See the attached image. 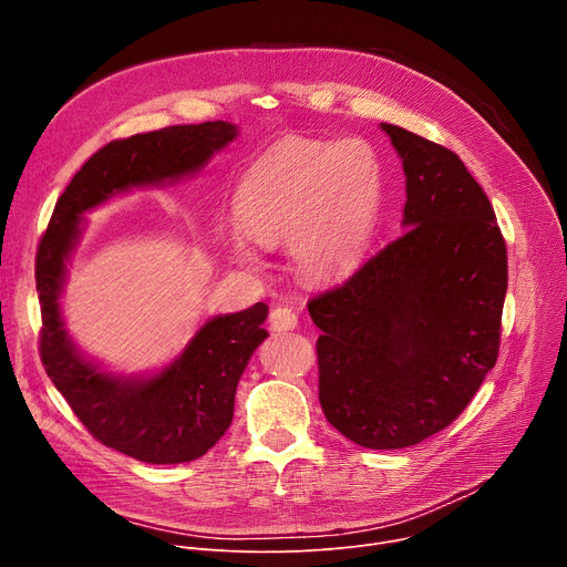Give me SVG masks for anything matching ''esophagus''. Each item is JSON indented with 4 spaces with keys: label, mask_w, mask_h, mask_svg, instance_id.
I'll return each mask as SVG.
<instances>
[{
    "label": "esophagus",
    "mask_w": 567,
    "mask_h": 567,
    "mask_svg": "<svg viewBox=\"0 0 567 567\" xmlns=\"http://www.w3.org/2000/svg\"><path fill=\"white\" fill-rule=\"evenodd\" d=\"M274 332H291L298 326V316L291 307H276L269 316Z\"/></svg>",
    "instance_id": "1"
}]
</instances>
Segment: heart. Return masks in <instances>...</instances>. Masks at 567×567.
<instances>
[{"label":"heart","instance_id":"obj_1","mask_svg":"<svg viewBox=\"0 0 567 567\" xmlns=\"http://www.w3.org/2000/svg\"><path fill=\"white\" fill-rule=\"evenodd\" d=\"M379 208V161L361 138L337 145H289L262 156L235 190L239 228L221 233L228 254L260 265L258 245L291 241L302 274L330 280L346 274L365 249Z\"/></svg>","mask_w":567,"mask_h":567}]
</instances>
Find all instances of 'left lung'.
Instances as JSON below:
<instances>
[{
	"instance_id": "obj_1",
	"label": "left lung",
	"mask_w": 567,
	"mask_h": 567,
	"mask_svg": "<svg viewBox=\"0 0 567 567\" xmlns=\"http://www.w3.org/2000/svg\"><path fill=\"white\" fill-rule=\"evenodd\" d=\"M381 130L406 175V233L307 309L328 422L359 446L406 449L446 429L496 365L507 249L455 152Z\"/></svg>"
}]
</instances>
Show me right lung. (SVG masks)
I'll list each match as a JSON object with an SVG mask.
<instances>
[{
    "label": "right lung",
    "instance_id": "1",
    "mask_svg": "<svg viewBox=\"0 0 567 567\" xmlns=\"http://www.w3.org/2000/svg\"><path fill=\"white\" fill-rule=\"evenodd\" d=\"M237 125L208 121L134 134L101 147L60 195L35 260L42 309L40 354L75 417L105 446L147 464H182L213 449L233 422L235 390L269 337V307L217 313L161 370L121 374L80 350L64 328L66 265L85 213L134 188L177 184L202 173L237 138Z\"/></svg>",
    "mask_w": 567,
    "mask_h": 567
}]
</instances>
